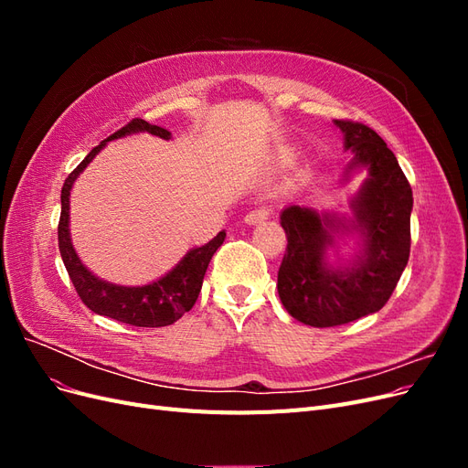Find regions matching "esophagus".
<instances>
[{
	"instance_id": "34e87169",
	"label": "esophagus",
	"mask_w": 468,
	"mask_h": 468,
	"mask_svg": "<svg viewBox=\"0 0 468 468\" xmlns=\"http://www.w3.org/2000/svg\"><path fill=\"white\" fill-rule=\"evenodd\" d=\"M267 217H269V208L260 207V208L250 210L248 215L244 217V222H246V224H260V222L267 220Z\"/></svg>"
}]
</instances>
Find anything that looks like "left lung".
<instances>
[{"instance_id": "obj_1", "label": "left lung", "mask_w": 468, "mask_h": 468, "mask_svg": "<svg viewBox=\"0 0 468 468\" xmlns=\"http://www.w3.org/2000/svg\"><path fill=\"white\" fill-rule=\"evenodd\" d=\"M353 155L342 181L367 169L351 197L353 215L318 212L289 205L281 210L287 251L277 275L279 299L287 313L306 325L330 328L378 313L396 289L410 258L412 187L392 154L373 129L361 122L334 121ZM356 235L360 250L346 264H332L329 251Z\"/></svg>"}]
</instances>
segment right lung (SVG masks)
Here are the masks:
<instances>
[{
	"mask_svg": "<svg viewBox=\"0 0 468 468\" xmlns=\"http://www.w3.org/2000/svg\"><path fill=\"white\" fill-rule=\"evenodd\" d=\"M136 133H150L164 140L172 138V133L162 129V126L150 124L143 119H134L115 134L105 138L101 144L95 146L64 181L60 197L62 212L58 222V246L66 271L69 279H72L81 303L93 310L95 314L107 316L122 324L138 325V328H162V325L177 322L193 308L197 296L201 292L207 267L212 256H215V251L222 246L226 232H218L208 244L201 248L189 250L172 271H167L164 277L143 287L115 285V282H109L93 275L81 263L74 250L72 236H69V193H72L74 181L90 165L95 155L107 146V143Z\"/></svg>",
	"mask_w": 468,
	"mask_h": 468,
	"instance_id": "right-lung-1",
	"label": "right lung"
}]
</instances>
